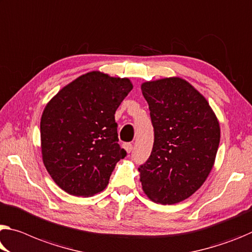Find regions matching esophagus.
<instances>
[{"mask_svg": "<svg viewBox=\"0 0 252 252\" xmlns=\"http://www.w3.org/2000/svg\"><path fill=\"white\" fill-rule=\"evenodd\" d=\"M123 148H125L126 149V151L127 154H130L131 151H132V148H133V146H132V143H130V142H126V143H123Z\"/></svg>", "mask_w": 252, "mask_h": 252, "instance_id": "34e87169", "label": "esophagus"}]
</instances>
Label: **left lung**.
Returning a JSON list of instances; mask_svg holds the SVG:
<instances>
[{
  "label": "left lung",
  "instance_id": "left-lung-1",
  "mask_svg": "<svg viewBox=\"0 0 252 252\" xmlns=\"http://www.w3.org/2000/svg\"><path fill=\"white\" fill-rule=\"evenodd\" d=\"M155 131L153 151L139 167L151 201L175 204L189 198L212 170L220 125L206 98L189 82L169 77L141 85Z\"/></svg>",
  "mask_w": 252,
  "mask_h": 252
}]
</instances>
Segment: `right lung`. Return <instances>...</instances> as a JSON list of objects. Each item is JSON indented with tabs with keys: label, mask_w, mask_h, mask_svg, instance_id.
I'll return each mask as SVG.
<instances>
[{
	"label": "right lung",
	"mask_w": 252,
	"mask_h": 252,
	"mask_svg": "<svg viewBox=\"0 0 252 252\" xmlns=\"http://www.w3.org/2000/svg\"><path fill=\"white\" fill-rule=\"evenodd\" d=\"M132 87L129 78L90 71L46 105L40 121L43 165L66 193L87 197L102 191L126 156L114 114Z\"/></svg>",
	"instance_id": "1"
}]
</instances>
